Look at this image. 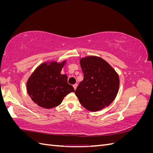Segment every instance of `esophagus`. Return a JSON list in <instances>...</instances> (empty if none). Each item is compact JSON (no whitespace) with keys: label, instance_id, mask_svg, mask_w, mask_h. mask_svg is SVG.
<instances>
[{"label":"esophagus","instance_id":"esophagus-1","mask_svg":"<svg viewBox=\"0 0 153 153\" xmlns=\"http://www.w3.org/2000/svg\"><path fill=\"white\" fill-rule=\"evenodd\" d=\"M77 84H74L73 86V87H74V89L75 90H76V87H77Z\"/></svg>","mask_w":153,"mask_h":153}]
</instances>
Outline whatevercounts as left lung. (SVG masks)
I'll return each mask as SVG.
<instances>
[{
  "label": "left lung",
  "mask_w": 153,
  "mask_h": 153,
  "mask_svg": "<svg viewBox=\"0 0 153 153\" xmlns=\"http://www.w3.org/2000/svg\"><path fill=\"white\" fill-rule=\"evenodd\" d=\"M84 78L75 91L80 104L87 110L96 112L113 102L119 88V76L105 60L97 56L81 58Z\"/></svg>",
  "instance_id": "left-lung-1"
}]
</instances>
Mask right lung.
Segmentation results:
<instances>
[{
	"label": "right lung",
	"mask_w": 153,
	"mask_h": 153,
	"mask_svg": "<svg viewBox=\"0 0 153 153\" xmlns=\"http://www.w3.org/2000/svg\"><path fill=\"white\" fill-rule=\"evenodd\" d=\"M55 61L44 62L37 67L27 81V93L41 107L50 109L59 106L67 94L75 92L68 84V76L61 74L66 64Z\"/></svg>",
	"instance_id": "obj_1"
}]
</instances>
